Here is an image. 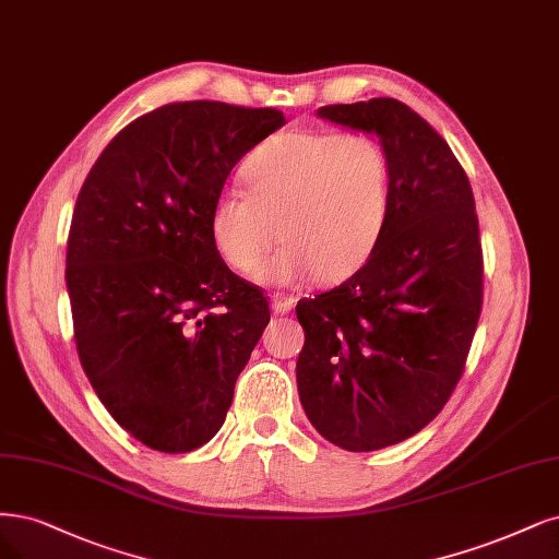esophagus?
Segmentation results:
<instances>
[{"label":"esophagus","mask_w":559,"mask_h":559,"mask_svg":"<svg viewBox=\"0 0 559 559\" xmlns=\"http://www.w3.org/2000/svg\"><path fill=\"white\" fill-rule=\"evenodd\" d=\"M296 300L298 298H294V296H288V294H273L271 296V305H273V312L275 314H286L288 310H292V307L296 305Z\"/></svg>","instance_id":"obj_1"}]
</instances>
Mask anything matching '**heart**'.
<instances>
[{
    "instance_id": "obj_1",
    "label": "heart",
    "mask_w": 559,
    "mask_h": 559,
    "mask_svg": "<svg viewBox=\"0 0 559 559\" xmlns=\"http://www.w3.org/2000/svg\"><path fill=\"white\" fill-rule=\"evenodd\" d=\"M245 189L219 191L207 215L215 252L263 284L340 282L372 257L389 226L393 168L370 133L286 131L242 164Z\"/></svg>"
}]
</instances>
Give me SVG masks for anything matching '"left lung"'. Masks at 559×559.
Segmentation results:
<instances>
[{
    "mask_svg": "<svg viewBox=\"0 0 559 559\" xmlns=\"http://www.w3.org/2000/svg\"><path fill=\"white\" fill-rule=\"evenodd\" d=\"M319 118L377 133L393 203L360 271L298 302V393L319 435L377 451L426 428L465 372L484 305L478 217L465 168L407 104L377 96L323 106Z\"/></svg>",
    "mask_w": 559,
    "mask_h": 559,
    "instance_id": "left-lung-1",
    "label": "left lung"
}]
</instances>
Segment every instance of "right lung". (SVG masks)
<instances>
[{"mask_svg": "<svg viewBox=\"0 0 559 559\" xmlns=\"http://www.w3.org/2000/svg\"><path fill=\"white\" fill-rule=\"evenodd\" d=\"M282 124L275 108L166 104L106 145L75 201V349L108 414L155 451L217 435L271 321L261 288L215 252L207 215L228 173Z\"/></svg>", "mask_w": 559, "mask_h": 559, "instance_id": "obj_1", "label": "right lung"}]
</instances>
